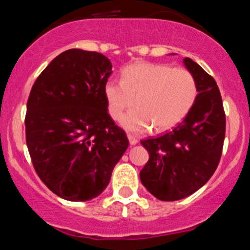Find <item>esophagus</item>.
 <instances>
[{
    "instance_id": "34e87169",
    "label": "esophagus",
    "mask_w": 250,
    "mask_h": 250,
    "mask_svg": "<svg viewBox=\"0 0 250 250\" xmlns=\"http://www.w3.org/2000/svg\"><path fill=\"white\" fill-rule=\"evenodd\" d=\"M128 140H129V144L131 145V146H134V145H136L139 142L138 138L134 135H131V134H128Z\"/></svg>"
}]
</instances>
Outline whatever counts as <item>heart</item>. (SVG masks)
Segmentation results:
<instances>
[{"label":"heart","mask_w":250,"mask_h":250,"mask_svg":"<svg viewBox=\"0 0 250 250\" xmlns=\"http://www.w3.org/2000/svg\"><path fill=\"white\" fill-rule=\"evenodd\" d=\"M104 92L109 114L116 121L136 100L138 108L122 119L127 130L141 133L154 125L156 131H165L188 116L197 100L198 85L186 68L136 62L122 71V81H109Z\"/></svg>","instance_id":"1"}]
</instances>
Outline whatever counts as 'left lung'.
<instances>
[{"label":"left lung","instance_id":"obj_1","mask_svg":"<svg viewBox=\"0 0 250 250\" xmlns=\"http://www.w3.org/2000/svg\"><path fill=\"white\" fill-rule=\"evenodd\" d=\"M184 64L198 85L196 102L171 131L141 141L149 159L140 179L155 198L166 202L190 196L210 179L226 136V114L216 81L192 59L185 58Z\"/></svg>","mask_w":250,"mask_h":250}]
</instances>
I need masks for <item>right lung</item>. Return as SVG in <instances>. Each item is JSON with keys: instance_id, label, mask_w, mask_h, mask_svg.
I'll return each mask as SVG.
<instances>
[{"instance_id": "add662e5", "label": "right lung", "mask_w": 250, "mask_h": 250, "mask_svg": "<svg viewBox=\"0 0 250 250\" xmlns=\"http://www.w3.org/2000/svg\"><path fill=\"white\" fill-rule=\"evenodd\" d=\"M110 60L72 48L40 73L27 101L26 142L41 182L57 196L85 202L100 196L129 141L108 114Z\"/></svg>"}]
</instances>
